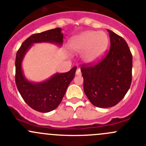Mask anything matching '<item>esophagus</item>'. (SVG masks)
Masks as SVG:
<instances>
[{
    "label": "esophagus",
    "mask_w": 146,
    "mask_h": 146,
    "mask_svg": "<svg viewBox=\"0 0 146 146\" xmlns=\"http://www.w3.org/2000/svg\"><path fill=\"white\" fill-rule=\"evenodd\" d=\"M76 76H80V75H81V71H80V68H78L77 70H76Z\"/></svg>",
    "instance_id": "1"
}]
</instances>
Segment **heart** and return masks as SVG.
Returning a JSON list of instances; mask_svg holds the SVG:
<instances>
[{
	"mask_svg": "<svg viewBox=\"0 0 146 146\" xmlns=\"http://www.w3.org/2000/svg\"><path fill=\"white\" fill-rule=\"evenodd\" d=\"M109 42L108 35L104 32L89 30L73 36L68 45L72 52L83 53V59L87 64H95L105 54Z\"/></svg>",
	"mask_w": 146,
	"mask_h": 146,
	"instance_id": "b5f03b06",
	"label": "heart"
}]
</instances>
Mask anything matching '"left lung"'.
<instances>
[{
    "mask_svg": "<svg viewBox=\"0 0 146 146\" xmlns=\"http://www.w3.org/2000/svg\"><path fill=\"white\" fill-rule=\"evenodd\" d=\"M110 49L98 64L81 68L84 92L93 105L100 108L115 106L130 88L133 59L126 41L107 29Z\"/></svg>",
    "mask_w": 146,
    "mask_h": 146,
    "instance_id": "8db88e82",
    "label": "left lung"
}]
</instances>
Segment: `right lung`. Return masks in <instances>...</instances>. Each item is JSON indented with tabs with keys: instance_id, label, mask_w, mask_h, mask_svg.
<instances>
[{
	"instance_id": "obj_1",
	"label": "right lung",
	"mask_w": 146,
	"mask_h": 146,
	"mask_svg": "<svg viewBox=\"0 0 146 146\" xmlns=\"http://www.w3.org/2000/svg\"><path fill=\"white\" fill-rule=\"evenodd\" d=\"M62 29L57 27L28 37L17 51L15 58V82L17 90L25 102L33 110L46 113L55 110L62 101L68 86L74 78L76 67L64 73H55L42 82L27 80L23 72L22 64L25 56L36 43H51L61 47L64 34Z\"/></svg>"
}]
</instances>
